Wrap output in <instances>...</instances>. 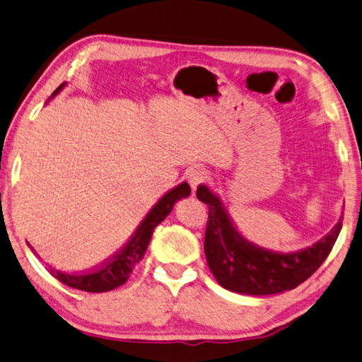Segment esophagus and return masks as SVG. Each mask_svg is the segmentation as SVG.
Returning <instances> with one entry per match:
<instances>
[{
	"label": "esophagus",
	"mask_w": 362,
	"mask_h": 362,
	"mask_svg": "<svg viewBox=\"0 0 362 362\" xmlns=\"http://www.w3.org/2000/svg\"><path fill=\"white\" fill-rule=\"evenodd\" d=\"M186 180L189 182V186H191L192 192H195V191H197V187L205 182L206 173L199 167H192V168H189L186 171Z\"/></svg>",
	"instance_id": "obj_1"
}]
</instances>
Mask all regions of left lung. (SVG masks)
<instances>
[{
  "label": "left lung",
  "instance_id": "obj_1",
  "mask_svg": "<svg viewBox=\"0 0 362 362\" xmlns=\"http://www.w3.org/2000/svg\"><path fill=\"white\" fill-rule=\"evenodd\" d=\"M197 199L210 211L205 232L208 267L221 286L238 294L272 296L297 288L320 269L341 230L340 219L331 232L308 248L275 251L246 238L211 187L200 185Z\"/></svg>",
  "mask_w": 362,
  "mask_h": 362
}]
</instances>
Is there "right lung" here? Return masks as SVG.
I'll return each mask as SVG.
<instances>
[{
  "instance_id": "add662e5",
  "label": "right lung",
  "mask_w": 362,
  "mask_h": 362,
  "mask_svg": "<svg viewBox=\"0 0 362 362\" xmlns=\"http://www.w3.org/2000/svg\"><path fill=\"white\" fill-rule=\"evenodd\" d=\"M66 82L57 87V90L50 95L49 100H52L55 95H59L65 88ZM47 100V101H49ZM191 194V187L187 182H181L176 187L171 189L163 197L152 206V210L148 213V216L143 219V223L136 227L133 235L129 238V242L120 250L117 255H114L110 261H106L100 269L90 272L84 275H71L60 272L57 269L49 267L50 275L55 276L60 283L66 284L69 288H76L87 293H105L114 288L122 286L129 280L130 274L135 269V265L141 261L146 250H148L152 232L162 221L168 216L173 210V206L177 200L186 199ZM30 246V245H28ZM31 251H35L33 246H30Z\"/></svg>"
}]
</instances>
